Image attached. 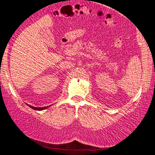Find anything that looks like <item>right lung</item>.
I'll return each mask as SVG.
<instances>
[{
    "instance_id": "1",
    "label": "right lung",
    "mask_w": 155,
    "mask_h": 155,
    "mask_svg": "<svg viewBox=\"0 0 155 155\" xmlns=\"http://www.w3.org/2000/svg\"><path fill=\"white\" fill-rule=\"evenodd\" d=\"M29 107H30L32 109H34V110H44V109H45L46 108L45 107V108H35V107H31V106H29Z\"/></svg>"
}]
</instances>
